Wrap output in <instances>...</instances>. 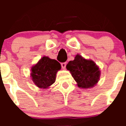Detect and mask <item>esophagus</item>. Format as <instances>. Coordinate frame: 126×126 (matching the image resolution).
I'll return each mask as SVG.
<instances>
[{
	"mask_svg": "<svg viewBox=\"0 0 126 126\" xmlns=\"http://www.w3.org/2000/svg\"><path fill=\"white\" fill-rule=\"evenodd\" d=\"M61 66H62V68L63 69H64L66 68V62H64V63H61Z\"/></svg>",
	"mask_w": 126,
	"mask_h": 126,
	"instance_id": "esophagus-1",
	"label": "esophagus"
}]
</instances>
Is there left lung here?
I'll list each match as a JSON object with an SVG mask.
<instances>
[{
    "label": "left lung",
    "mask_w": 126,
    "mask_h": 126,
    "mask_svg": "<svg viewBox=\"0 0 126 126\" xmlns=\"http://www.w3.org/2000/svg\"><path fill=\"white\" fill-rule=\"evenodd\" d=\"M66 69L70 71L77 86L82 88L94 87L99 80L101 74L98 67L93 61L85 59L80 55L68 63Z\"/></svg>",
    "instance_id": "1"
}]
</instances>
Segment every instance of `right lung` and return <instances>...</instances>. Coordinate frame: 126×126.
I'll use <instances>...</instances> for the list:
<instances>
[{
  "label": "right lung",
  "mask_w": 126,
  "mask_h": 126,
  "mask_svg": "<svg viewBox=\"0 0 126 126\" xmlns=\"http://www.w3.org/2000/svg\"><path fill=\"white\" fill-rule=\"evenodd\" d=\"M60 69L59 62L47 57H43L32 68L33 82L38 87L47 88L55 82L56 74Z\"/></svg>",
  "instance_id": "obj_1"
}]
</instances>
